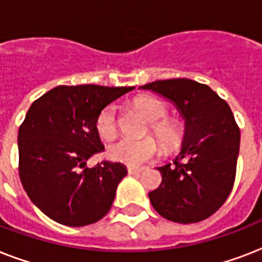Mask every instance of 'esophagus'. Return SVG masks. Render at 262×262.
I'll return each instance as SVG.
<instances>
[{
    "mask_svg": "<svg viewBox=\"0 0 262 262\" xmlns=\"http://www.w3.org/2000/svg\"><path fill=\"white\" fill-rule=\"evenodd\" d=\"M127 172L132 175L140 174V172H143V168H137V167H129L127 168Z\"/></svg>",
    "mask_w": 262,
    "mask_h": 262,
    "instance_id": "esophagus-1",
    "label": "esophagus"
}]
</instances>
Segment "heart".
Masks as SVG:
<instances>
[{
    "instance_id": "obj_1",
    "label": "heart",
    "mask_w": 262,
    "mask_h": 262,
    "mask_svg": "<svg viewBox=\"0 0 262 262\" xmlns=\"http://www.w3.org/2000/svg\"><path fill=\"white\" fill-rule=\"evenodd\" d=\"M135 106L149 121L147 133H152L159 140L166 152H172L182 144L185 130L182 125L172 118H168V108L163 102L151 96H140L135 100ZM95 127L103 140H110L117 135V111L115 106L108 104L100 110L96 117ZM160 147L151 136L141 140L119 139L110 144L107 154L111 159L127 166H140L159 155Z\"/></svg>"
}]
</instances>
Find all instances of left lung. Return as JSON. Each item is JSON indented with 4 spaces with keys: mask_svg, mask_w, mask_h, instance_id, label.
Instances as JSON below:
<instances>
[{
    "mask_svg": "<svg viewBox=\"0 0 262 262\" xmlns=\"http://www.w3.org/2000/svg\"><path fill=\"white\" fill-rule=\"evenodd\" d=\"M172 100L186 119L182 151L158 170L162 183L149 193L152 207L175 223H197L219 209L236 175L241 130L228 103L215 91L189 79L143 85Z\"/></svg>",
    "mask_w": 262,
    "mask_h": 262,
    "instance_id": "8db88e82",
    "label": "left lung"
}]
</instances>
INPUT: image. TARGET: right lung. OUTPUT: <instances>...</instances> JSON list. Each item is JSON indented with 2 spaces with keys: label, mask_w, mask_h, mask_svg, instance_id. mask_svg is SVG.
<instances>
[{
  "label": "right lung",
  "mask_w": 262,
  "mask_h": 262,
  "mask_svg": "<svg viewBox=\"0 0 262 262\" xmlns=\"http://www.w3.org/2000/svg\"><path fill=\"white\" fill-rule=\"evenodd\" d=\"M135 87L59 85L36 99L18 127V175L31 201L69 227L98 222L110 211L126 168L103 160L95 127L102 108Z\"/></svg>",
  "instance_id": "right-lung-1"
}]
</instances>
